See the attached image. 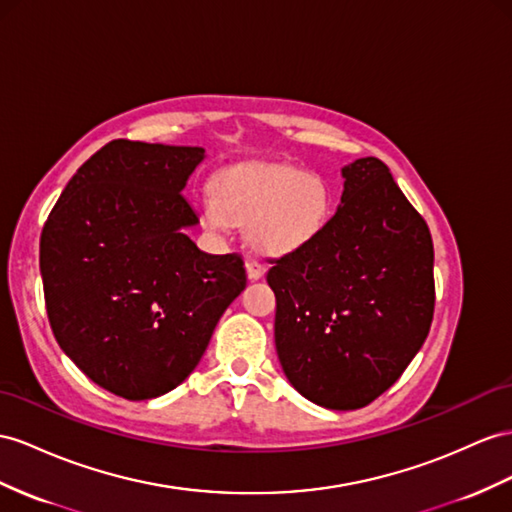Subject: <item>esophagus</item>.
I'll use <instances>...</instances> for the list:
<instances>
[{
    "label": "esophagus",
    "instance_id": "1",
    "mask_svg": "<svg viewBox=\"0 0 512 512\" xmlns=\"http://www.w3.org/2000/svg\"><path fill=\"white\" fill-rule=\"evenodd\" d=\"M246 272H248V279H253V281H257V279H261L264 277V272H266V266L261 264L259 259H248L246 261Z\"/></svg>",
    "mask_w": 512,
    "mask_h": 512
}]
</instances>
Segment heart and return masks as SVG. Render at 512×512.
Segmentation results:
<instances>
[{"instance_id":"1","label":"heart","mask_w":512,"mask_h":512,"mask_svg":"<svg viewBox=\"0 0 512 512\" xmlns=\"http://www.w3.org/2000/svg\"><path fill=\"white\" fill-rule=\"evenodd\" d=\"M333 216V190L322 175L290 164H240L214 179V203L203 222L222 231L246 225L261 255L298 253L316 242Z\"/></svg>"}]
</instances>
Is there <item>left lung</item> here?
I'll return each instance as SVG.
<instances>
[{"label": "left lung", "instance_id": "left-lung-1", "mask_svg": "<svg viewBox=\"0 0 512 512\" xmlns=\"http://www.w3.org/2000/svg\"><path fill=\"white\" fill-rule=\"evenodd\" d=\"M342 205L320 238L270 259L274 344L298 393L352 411L398 381L435 313L426 220L378 157L342 168Z\"/></svg>", "mask_w": 512, "mask_h": 512}]
</instances>
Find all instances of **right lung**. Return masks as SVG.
Here are the masks:
<instances>
[{
  "mask_svg": "<svg viewBox=\"0 0 512 512\" xmlns=\"http://www.w3.org/2000/svg\"><path fill=\"white\" fill-rule=\"evenodd\" d=\"M201 147L112 140L62 190L41 233L51 331L90 381L127 400L175 389L246 287L238 253L209 255L183 229Z\"/></svg>",
  "mask_w": 512,
  "mask_h": 512,
  "instance_id": "add662e5",
  "label": "right lung"
}]
</instances>
